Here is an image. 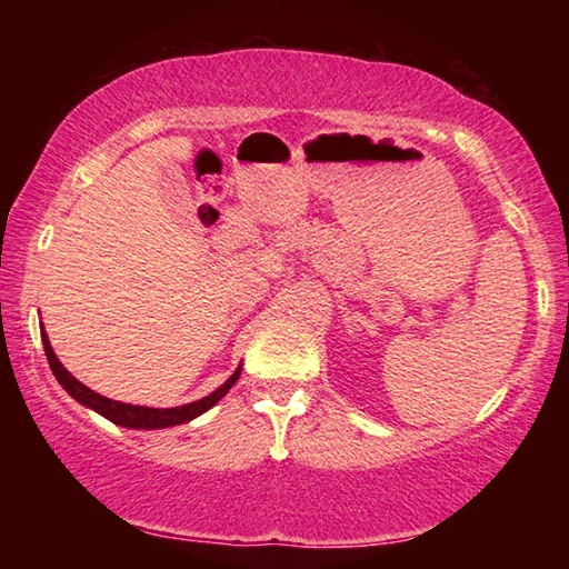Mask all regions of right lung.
Masks as SVG:
<instances>
[{"mask_svg":"<svg viewBox=\"0 0 569 569\" xmlns=\"http://www.w3.org/2000/svg\"><path fill=\"white\" fill-rule=\"evenodd\" d=\"M42 343H44V353H47V361H50L54 379L62 383L64 391L70 393L72 399L84 403L88 409H94L98 413H102L104 419H110L112 423H120V427H128V429H166V427H176V423H186L190 419H196L203 411H208L210 407H216V403L226 397L230 387H233L240 377V369H238L233 377H230L223 387L210 393V397L186 403V407H172V409L132 407V403H122V401H112L108 397H100L98 391L84 387V383L77 381L72 373L60 363V359H57L52 346H50V339H47V333H42Z\"/></svg>","mask_w":569,"mask_h":569,"instance_id":"1","label":"right lung"}]
</instances>
